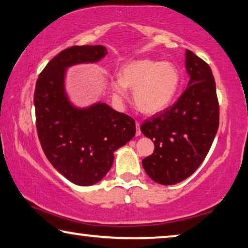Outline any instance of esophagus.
<instances>
[{
    "instance_id": "obj_1",
    "label": "esophagus",
    "mask_w": 248,
    "mask_h": 248,
    "mask_svg": "<svg viewBox=\"0 0 248 248\" xmlns=\"http://www.w3.org/2000/svg\"><path fill=\"white\" fill-rule=\"evenodd\" d=\"M136 128H137L136 135H137V136H140V135H141V130H140V124H139V121H136Z\"/></svg>"
}]
</instances>
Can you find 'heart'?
<instances>
[{
  "label": "heart",
  "instance_id": "heart-1",
  "mask_svg": "<svg viewBox=\"0 0 248 248\" xmlns=\"http://www.w3.org/2000/svg\"><path fill=\"white\" fill-rule=\"evenodd\" d=\"M180 70L170 62L140 60L127 64L120 80L113 85L116 93L124 97L125 87L133 90V100L141 112L153 115L166 109L178 93Z\"/></svg>",
  "mask_w": 248,
  "mask_h": 248
}]
</instances>
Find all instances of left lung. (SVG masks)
I'll return each instance as SVG.
<instances>
[{
    "mask_svg": "<svg viewBox=\"0 0 248 248\" xmlns=\"http://www.w3.org/2000/svg\"><path fill=\"white\" fill-rule=\"evenodd\" d=\"M188 87L173 106L144 120L141 132L155 151L142 160L144 171L163 186L179 183L196 171L209 153L219 124V105L211 67L186 49Z\"/></svg>",
    "mask_w": 248,
    "mask_h": 248,
    "instance_id": "obj_1",
    "label": "left lung"
}]
</instances>
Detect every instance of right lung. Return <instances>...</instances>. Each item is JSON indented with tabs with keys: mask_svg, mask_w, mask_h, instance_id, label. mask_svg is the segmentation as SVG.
<instances>
[{
	"mask_svg": "<svg viewBox=\"0 0 248 248\" xmlns=\"http://www.w3.org/2000/svg\"><path fill=\"white\" fill-rule=\"evenodd\" d=\"M107 54L101 45L66 48L45 66L35 86L36 129L43 151L58 172L81 186L99 182L112 167L113 152L136 133L130 116L106 104L77 109L66 97V67L95 62Z\"/></svg>",
	"mask_w": 248,
	"mask_h": 248,
	"instance_id": "obj_1",
	"label": "right lung"
}]
</instances>
